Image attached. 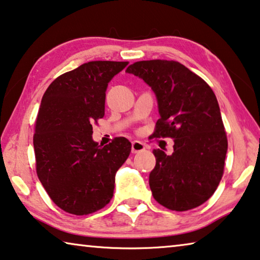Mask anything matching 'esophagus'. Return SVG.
<instances>
[{"instance_id":"esophagus-1","label":"esophagus","mask_w":260,"mask_h":260,"mask_svg":"<svg viewBox=\"0 0 260 260\" xmlns=\"http://www.w3.org/2000/svg\"><path fill=\"white\" fill-rule=\"evenodd\" d=\"M146 149V146L140 141H133L132 142V152L137 154V152H141Z\"/></svg>"}]
</instances>
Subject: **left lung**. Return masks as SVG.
I'll return each mask as SVG.
<instances>
[{
  "label": "left lung",
  "instance_id": "1",
  "mask_svg": "<svg viewBox=\"0 0 260 260\" xmlns=\"http://www.w3.org/2000/svg\"><path fill=\"white\" fill-rule=\"evenodd\" d=\"M157 97L160 118L152 139L175 140L174 152L154 149L149 175L152 197L164 207L185 212L206 203L223 176L228 140L211 86L177 61L147 60L128 66Z\"/></svg>",
  "mask_w": 260,
  "mask_h": 260
}]
</instances>
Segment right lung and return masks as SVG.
Instances as JSON below:
<instances>
[{
  "label": "right lung",
  "mask_w": 260,
  "mask_h": 260,
  "mask_svg": "<svg viewBox=\"0 0 260 260\" xmlns=\"http://www.w3.org/2000/svg\"><path fill=\"white\" fill-rule=\"evenodd\" d=\"M127 61H90L56 77L45 91L35 123L36 170L53 203L74 215L104 208L115 174L132 143L119 137L106 146L92 140V123L104 117L108 83Z\"/></svg>",
  "instance_id": "1"
}]
</instances>
